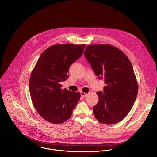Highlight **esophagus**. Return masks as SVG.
I'll return each instance as SVG.
<instances>
[{"instance_id": "esophagus-1", "label": "esophagus", "mask_w": 157, "mask_h": 157, "mask_svg": "<svg viewBox=\"0 0 157 157\" xmlns=\"http://www.w3.org/2000/svg\"><path fill=\"white\" fill-rule=\"evenodd\" d=\"M80 94H81V96H82V97H85V96H86L88 95V94H87V93H84V92H83V91L80 92Z\"/></svg>"}]
</instances>
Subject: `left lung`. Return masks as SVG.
I'll return each mask as SVG.
<instances>
[{
    "mask_svg": "<svg viewBox=\"0 0 157 157\" xmlns=\"http://www.w3.org/2000/svg\"><path fill=\"white\" fill-rule=\"evenodd\" d=\"M84 55L106 84L103 92L96 93L99 101L93 107L95 118L105 124L120 122L131 110L138 93L131 61L121 50L109 44L88 45Z\"/></svg>",
    "mask_w": 157,
    "mask_h": 157,
    "instance_id": "left-lung-1",
    "label": "left lung"
}]
</instances>
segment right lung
Returning a JSON list of instances; mask_svg holds the SVG:
<instances>
[{"mask_svg":"<svg viewBox=\"0 0 157 157\" xmlns=\"http://www.w3.org/2000/svg\"><path fill=\"white\" fill-rule=\"evenodd\" d=\"M85 44H58L47 48L39 57L29 79L33 104L46 121L60 124L67 120L80 100V92L64 88L61 81L69 77L72 64L82 55Z\"/></svg>","mask_w":157,"mask_h":157,"instance_id":"obj_1","label":"right lung"}]
</instances>
